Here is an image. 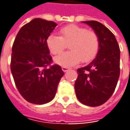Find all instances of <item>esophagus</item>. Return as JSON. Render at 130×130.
Returning a JSON list of instances; mask_svg holds the SVG:
<instances>
[{"label": "esophagus", "instance_id": "obj_1", "mask_svg": "<svg viewBox=\"0 0 130 130\" xmlns=\"http://www.w3.org/2000/svg\"><path fill=\"white\" fill-rule=\"evenodd\" d=\"M62 70L63 72H67V71H68L70 69H69V68H68V67L63 66V67H62Z\"/></svg>", "mask_w": 130, "mask_h": 130}]
</instances>
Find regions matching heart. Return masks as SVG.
<instances>
[{"mask_svg": "<svg viewBox=\"0 0 130 130\" xmlns=\"http://www.w3.org/2000/svg\"><path fill=\"white\" fill-rule=\"evenodd\" d=\"M60 36L50 34L46 39L48 50L53 55L60 53L68 44L70 51L60 54L54 58L58 65L69 67L91 62L96 57L100 47V39L93 30L77 25H69L59 30Z\"/></svg>", "mask_w": 130, "mask_h": 130, "instance_id": "1", "label": "heart"}]
</instances>
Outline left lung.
<instances>
[{"label":"left lung","mask_w":130,"mask_h":130,"mask_svg":"<svg viewBox=\"0 0 130 130\" xmlns=\"http://www.w3.org/2000/svg\"><path fill=\"white\" fill-rule=\"evenodd\" d=\"M98 34L100 47L96 58L77 69L75 90L78 100L90 107L104 104L113 94L120 77V50L115 36L98 21H83Z\"/></svg>","instance_id":"obj_1"}]
</instances>
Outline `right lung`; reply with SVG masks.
<instances>
[{"label": "right lung", "instance_id": "1", "mask_svg": "<svg viewBox=\"0 0 130 130\" xmlns=\"http://www.w3.org/2000/svg\"><path fill=\"white\" fill-rule=\"evenodd\" d=\"M57 24L35 18L24 25L14 40L10 70L18 90L28 102L43 105L55 98L64 75L60 65L52 63L46 39Z\"/></svg>", "mask_w": 130, "mask_h": 130}]
</instances>
